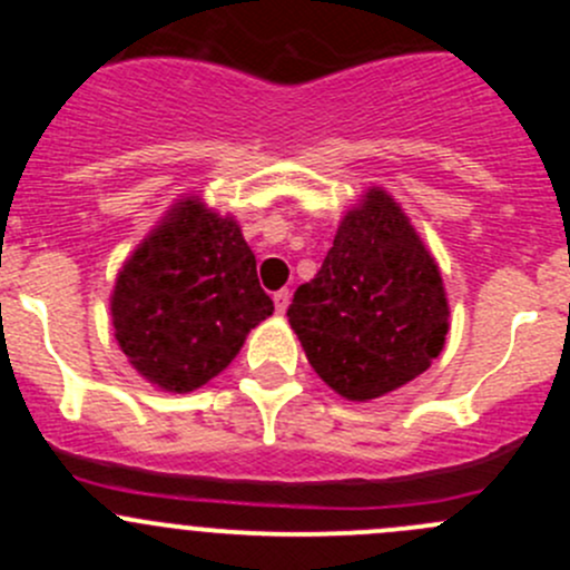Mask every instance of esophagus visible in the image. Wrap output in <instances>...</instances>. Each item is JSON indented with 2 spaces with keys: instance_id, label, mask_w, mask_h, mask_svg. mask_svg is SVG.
<instances>
[{
  "instance_id": "esophagus-1",
  "label": "esophagus",
  "mask_w": 570,
  "mask_h": 570,
  "mask_svg": "<svg viewBox=\"0 0 570 570\" xmlns=\"http://www.w3.org/2000/svg\"><path fill=\"white\" fill-rule=\"evenodd\" d=\"M273 303H275V312L284 314L286 308H289V289H278V292H275Z\"/></svg>"
}]
</instances>
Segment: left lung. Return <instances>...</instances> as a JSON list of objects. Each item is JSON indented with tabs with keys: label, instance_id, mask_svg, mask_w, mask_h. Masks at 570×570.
Listing matches in <instances>:
<instances>
[{
	"label": "left lung",
	"instance_id": "obj_1",
	"mask_svg": "<svg viewBox=\"0 0 570 570\" xmlns=\"http://www.w3.org/2000/svg\"><path fill=\"white\" fill-rule=\"evenodd\" d=\"M286 317L314 372L347 400H372L422 375L450 331L439 267L383 189L347 212Z\"/></svg>",
	"mask_w": 570,
	"mask_h": 570
}]
</instances>
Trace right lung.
I'll return each mask as SVG.
<instances>
[{
  "mask_svg": "<svg viewBox=\"0 0 570 570\" xmlns=\"http://www.w3.org/2000/svg\"><path fill=\"white\" fill-rule=\"evenodd\" d=\"M273 314L256 256L228 217L181 200L124 264L115 338L146 381L193 392L226 370L250 327Z\"/></svg>",
  "mask_w": 570,
  "mask_h": 570,
  "instance_id": "1",
  "label": "right lung"
}]
</instances>
